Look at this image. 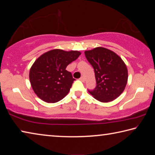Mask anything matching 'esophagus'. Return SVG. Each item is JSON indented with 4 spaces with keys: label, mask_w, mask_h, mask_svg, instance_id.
<instances>
[{
    "label": "esophagus",
    "mask_w": 155,
    "mask_h": 155,
    "mask_svg": "<svg viewBox=\"0 0 155 155\" xmlns=\"http://www.w3.org/2000/svg\"><path fill=\"white\" fill-rule=\"evenodd\" d=\"M80 80L82 81V82H84V78L83 77V76H82V77L80 78Z\"/></svg>",
    "instance_id": "obj_1"
}]
</instances>
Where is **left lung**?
<instances>
[{"label": "left lung", "instance_id": "left-lung-1", "mask_svg": "<svg viewBox=\"0 0 155 155\" xmlns=\"http://www.w3.org/2000/svg\"><path fill=\"white\" fill-rule=\"evenodd\" d=\"M86 58L94 69L96 87L89 91L102 102L114 101L124 91L127 82V68L123 59L114 52L97 47L84 52Z\"/></svg>", "mask_w": 155, "mask_h": 155}]
</instances>
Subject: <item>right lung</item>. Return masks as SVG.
Here are the masks:
<instances>
[{"instance_id":"obj_1","label":"right lung","mask_w":155,"mask_h":155,"mask_svg":"<svg viewBox=\"0 0 155 155\" xmlns=\"http://www.w3.org/2000/svg\"><path fill=\"white\" fill-rule=\"evenodd\" d=\"M81 53L54 49L36 59L29 73L30 82L37 96L48 103H54L68 94L75 80L66 70V66L77 59Z\"/></svg>"}]
</instances>
